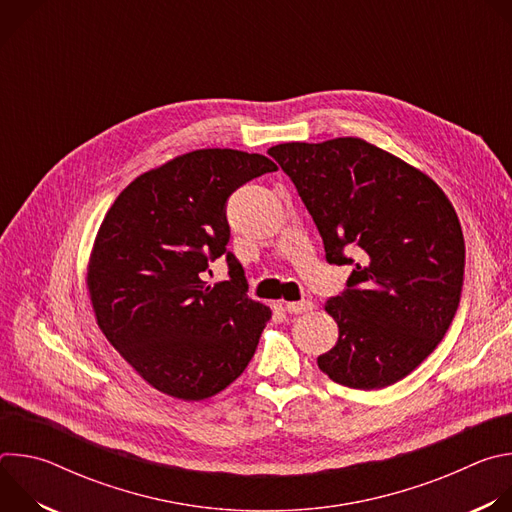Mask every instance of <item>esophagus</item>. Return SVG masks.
Wrapping results in <instances>:
<instances>
[{"mask_svg": "<svg viewBox=\"0 0 512 512\" xmlns=\"http://www.w3.org/2000/svg\"><path fill=\"white\" fill-rule=\"evenodd\" d=\"M285 310L289 314H306V312H312L314 310V304L310 300H302V302H287L285 304Z\"/></svg>", "mask_w": 512, "mask_h": 512, "instance_id": "esophagus-1", "label": "esophagus"}]
</instances>
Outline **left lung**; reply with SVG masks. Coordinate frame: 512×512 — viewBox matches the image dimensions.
Masks as SVG:
<instances>
[{
	"label": "left lung",
	"mask_w": 512,
	"mask_h": 512,
	"mask_svg": "<svg viewBox=\"0 0 512 512\" xmlns=\"http://www.w3.org/2000/svg\"><path fill=\"white\" fill-rule=\"evenodd\" d=\"M269 156L296 184L326 261L354 267L324 306L338 342L318 367L364 391L405 379L460 306L466 249L452 202L429 176L358 137L279 143Z\"/></svg>",
	"instance_id": "left-lung-1"
}]
</instances>
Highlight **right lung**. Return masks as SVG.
<instances>
[{
	"label": "right lung",
	"mask_w": 512,
	"mask_h": 512,
	"mask_svg": "<svg viewBox=\"0 0 512 512\" xmlns=\"http://www.w3.org/2000/svg\"><path fill=\"white\" fill-rule=\"evenodd\" d=\"M277 166L239 150H196L135 178L107 210L87 285L107 340L158 391L202 401L247 369L271 310L247 296L227 251L229 196ZM225 254L230 279L208 286Z\"/></svg>",
	"instance_id": "obj_1"
}]
</instances>
